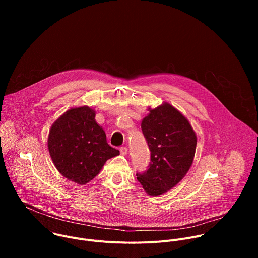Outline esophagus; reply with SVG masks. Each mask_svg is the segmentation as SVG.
Instances as JSON below:
<instances>
[{"label":"esophagus","mask_w":258,"mask_h":258,"mask_svg":"<svg viewBox=\"0 0 258 258\" xmlns=\"http://www.w3.org/2000/svg\"><path fill=\"white\" fill-rule=\"evenodd\" d=\"M127 152H128L127 147H121V148H120V153H121L122 155H126Z\"/></svg>","instance_id":"1"}]
</instances>
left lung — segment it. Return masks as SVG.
<instances>
[{
    "label": "left lung",
    "instance_id": "8db88e82",
    "mask_svg": "<svg viewBox=\"0 0 258 258\" xmlns=\"http://www.w3.org/2000/svg\"><path fill=\"white\" fill-rule=\"evenodd\" d=\"M141 127L151 151L146 172L137 173L145 192L150 196L166 193L189 171L195 156L197 137L189 120L167 102L149 107Z\"/></svg>",
    "mask_w": 258,
    "mask_h": 258
}]
</instances>
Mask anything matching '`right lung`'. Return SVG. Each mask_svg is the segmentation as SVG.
<instances>
[{
	"instance_id": "add662e5",
	"label": "right lung",
	"mask_w": 258,
	"mask_h": 258,
	"mask_svg": "<svg viewBox=\"0 0 258 258\" xmlns=\"http://www.w3.org/2000/svg\"><path fill=\"white\" fill-rule=\"evenodd\" d=\"M95 116V110L87 105L72 107L49 132L48 149L54 165L78 185H86L99 174L108 159L119 155L118 150L108 145Z\"/></svg>"
}]
</instances>
